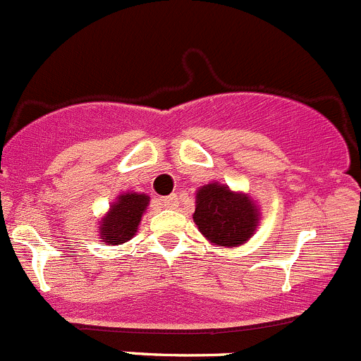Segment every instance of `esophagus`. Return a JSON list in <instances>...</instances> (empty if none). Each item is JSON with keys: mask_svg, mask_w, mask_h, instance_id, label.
<instances>
[{"mask_svg": "<svg viewBox=\"0 0 361 361\" xmlns=\"http://www.w3.org/2000/svg\"><path fill=\"white\" fill-rule=\"evenodd\" d=\"M161 203L166 207V209H176L177 203H179V198H177V195H170V196H165V198H161Z\"/></svg>", "mask_w": 361, "mask_h": 361, "instance_id": "obj_1", "label": "esophagus"}]
</instances>
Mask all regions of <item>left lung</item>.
Masks as SVG:
<instances>
[{"mask_svg":"<svg viewBox=\"0 0 361 361\" xmlns=\"http://www.w3.org/2000/svg\"><path fill=\"white\" fill-rule=\"evenodd\" d=\"M192 221L210 244L237 247L255 235L259 209L249 195L231 191L219 182H209L196 191Z\"/></svg>","mask_w":361,"mask_h":361,"instance_id":"left-lung-1","label":"left lung"}]
</instances>
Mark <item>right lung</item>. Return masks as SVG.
Returning a JSON list of instances; mask_svg holds the SVG:
<instances>
[{
  "mask_svg": "<svg viewBox=\"0 0 361 361\" xmlns=\"http://www.w3.org/2000/svg\"><path fill=\"white\" fill-rule=\"evenodd\" d=\"M149 196L144 192H123L112 202L99 221V238L109 245H119L137 235L142 216L147 210Z\"/></svg>",
  "mask_w": 361,
  "mask_h": 361,
  "instance_id": "right-lung-1",
  "label": "right lung"
}]
</instances>
